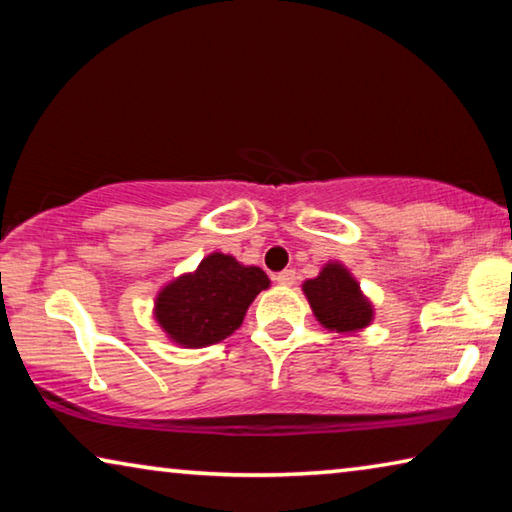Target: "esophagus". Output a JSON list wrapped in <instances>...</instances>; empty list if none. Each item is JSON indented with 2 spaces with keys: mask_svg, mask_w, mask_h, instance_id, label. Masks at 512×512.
Listing matches in <instances>:
<instances>
[{
  "mask_svg": "<svg viewBox=\"0 0 512 512\" xmlns=\"http://www.w3.org/2000/svg\"><path fill=\"white\" fill-rule=\"evenodd\" d=\"M275 282L277 284H284V287H291V284L296 282V271H293V268H287V271L277 273L275 275Z\"/></svg>",
  "mask_w": 512,
  "mask_h": 512,
  "instance_id": "34e87169",
  "label": "esophagus"
}]
</instances>
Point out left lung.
<instances>
[{
  "label": "left lung",
  "mask_w": 512,
  "mask_h": 512,
  "mask_svg": "<svg viewBox=\"0 0 512 512\" xmlns=\"http://www.w3.org/2000/svg\"><path fill=\"white\" fill-rule=\"evenodd\" d=\"M302 291L316 320L329 332H361L375 318L372 302L363 296L359 282L341 262H327L316 277L302 282Z\"/></svg>",
  "instance_id": "1"
}]
</instances>
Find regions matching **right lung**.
I'll list each match as a JSON object with an SVG mask.
<instances>
[{
    "label": "right lung",
    "instance_id": "1",
    "mask_svg": "<svg viewBox=\"0 0 512 512\" xmlns=\"http://www.w3.org/2000/svg\"><path fill=\"white\" fill-rule=\"evenodd\" d=\"M271 280L259 266H246L232 255L210 253L196 271L164 284L153 305L155 323L180 348H207L244 323L259 291Z\"/></svg>",
    "mask_w": 512,
    "mask_h": 512
}]
</instances>
